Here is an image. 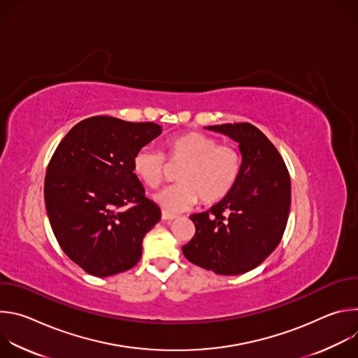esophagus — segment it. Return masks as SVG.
Masks as SVG:
<instances>
[{
    "label": "esophagus",
    "instance_id": "esophagus-1",
    "mask_svg": "<svg viewBox=\"0 0 358 358\" xmlns=\"http://www.w3.org/2000/svg\"><path fill=\"white\" fill-rule=\"evenodd\" d=\"M162 218H163V221H173V220H176V218H177V215H174V214H170V213H166V211H163V214H162Z\"/></svg>",
    "mask_w": 358,
    "mask_h": 358
}]
</instances>
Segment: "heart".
<instances>
[{
	"label": "heart",
	"instance_id": "heart-1",
	"mask_svg": "<svg viewBox=\"0 0 358 358\" xmlns=\"http://www.w3.org/2000/svg\"><path fill=\"white\" fill-rule=\"evenodd\" d=\"M167 156L177 173L180 184L167 187L155 195L156 202L167 213H181L196 202L214 206L234 189L242 166L239 150L218 138L188 131L167 141ZM170 163L164 152L151 145L141 147L133 157L134 174L150 188H157L169 176Z\"/></svg>",
	"mask_w": 358,
	"mask_h": 358
}]
</instances>
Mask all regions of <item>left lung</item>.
Returning <instances> with one entry per match:
<instances>
[{
	"label": "left lung",
	"mask_w": 358,
	"mask_h": 358,
	"mask_svg": "<svg viewBox=\"0 0 358 358\" xmlns=\"http://www.w3.org/2000/svg\"><path fill=\"white\" fill-rule=\"evenodd\" d=\"M238 143L242 166L229 195L191 215L194 238L182 246L194 265L218 275H242L261 265L279 245L290 210V177L271 140L250 123L206 127Z\"/></svg>",
	"instance_id": "left-lung-1"
}]
</instances>
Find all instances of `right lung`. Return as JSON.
Here are the masks:
<instances>
[{
	"label": "right lung",
	"mask_w": 358,
	"mask_h": 358,
	"mask_svg": "<svg viewBox=\"0 0 358 358\" xmlns=\"http://www.w3.org/2000/svg\"><path fill=\"white\" fill-rule=\"evenodd\" d=\"M162 131L151 122L93 116L73 126L50 159L46 214L62 250L89 275L131 269L144 235L160 221L159 206L133 173V157Z\"/></svg>",
	"instance_id": "add662e5"
}]
</instances>
